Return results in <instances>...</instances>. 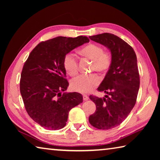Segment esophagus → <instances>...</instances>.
Segmentation results:
<instances>
[{
  "label": "esophagus",
  "mask_w": 160,
  "mask_h": 160,
  "mask_svg": "<svg viewBox=\"0 0 160 160\" xmlns=\"http://www.w3.org/2000/svg\"><path fill=\"white\" fill-rule=\"evenodd\" d=\"M82 97H83V100H84V101H88V100L89 99V97L85 95H85H83Z\"/></svg>",
  "instance_id": "34e87169"
}]
</instances>
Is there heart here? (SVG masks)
I'll return each instance as SVG.
<instances>
[{"mask_svg":"<svg viewBox=\"0 0 160 160\" xmlns=\"http://www.w3.org/2000/svg\"><path fill=\"white\" fill-rule=\"evenodd\" d=\"M80 54L92 61V70L98 71L102 73L107 72L112 66V55L104 51L101 46L90 44L82 48ZM63 66L68 74L73 77L78 72V61L73 53H69L65 56ZM100 82V78L95 73L80 75L71 82L72 90L80 93H89L92 91Z\"/></svg>","mask_w":160,"mask_h":160,"instance_id":"1","label":"heart"}]
</instances>
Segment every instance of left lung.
Here are the masks:
<instances>
[{"mask_svg":"<svg viewBox=\"0 0 160 160\" xmlns=\"http://www.w3.org/2000/svg\"><path fill=\"white\" fill-rule=\"evenodd\" d=\"M90 39L107 47L112 53V66L97 88L107 95L103 98L90 96L97 109L89 117L94 128L109 130L120 125L136 102L140 87L137 57L131 46L113 34L94 35Z\"/></svg>","mask_w":160,"mask_h":160,"instance_id":"8db88e82","label":"left lung"}]
</instances>
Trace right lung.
<instances>
[{
    "label": "right lung",
    "mask_w": 160,
    "mask_h": 160,
    "mask_svg": "<svg viewBox=\"0 0 160 160\" xmlns=\"http://www.w3.org/2000/svg\"><path fill=\"white\" fill-rule=\"evenodd\" d=\"M90 42L87 37H58L40 42L29 53L21 73L20 89L25 109L35 122L48 130L66 125L72 108L82 102V94L63 92L69 83L65 56Z\"/></svg>",
    "instance_id": "right-lung-1"
}]
</instances>
